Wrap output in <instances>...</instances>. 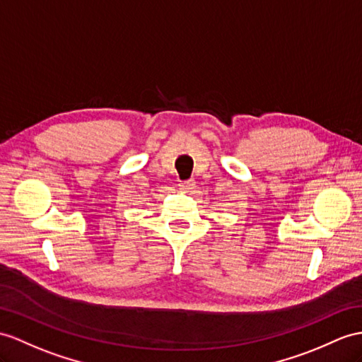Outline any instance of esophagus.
Here are the masks:
<instances>
[{"instance_id":"esophagus-1","label":"esophagus","mask_w":362,"mask_h":362,"mask_svg":"<svg viewBox=\"0 0 362 362\" xmlns=\"http://www.w3.org/2000/svg\"><path fill=\"white\" fill-rule=\"evenodd\" d=\"M181 190H184V192H190V190H193L195 189V181L193 180H189V181H184V182H180V186H178Z\"/></svg>"}]
</instances>
